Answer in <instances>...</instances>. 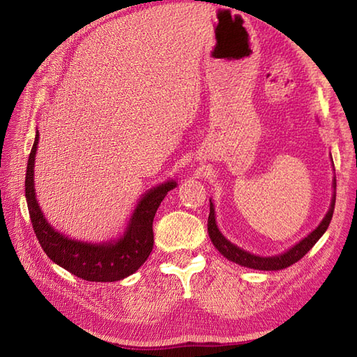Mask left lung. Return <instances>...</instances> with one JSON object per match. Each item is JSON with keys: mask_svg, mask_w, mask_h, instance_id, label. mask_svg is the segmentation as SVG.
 Returning <instances> with one entry per match:
<instances>
[{"mask_svg": "<svg viewBox=\"0 0 357 357\" xmlns=\"http://www.w3.org/2000/svg\"><path fill=\"white\" fill-rule=\"evenodd\" d=\"M333 187H335V190H336V179H333ZM335 202H336V195H333L330 210H328V213L325 215V218L322 219V222L317 225L307 238L299 241L298 244L293 245L291 248H288L285 253H280L278 256H268V257L256 256V255L245 252V250L239 248L238 245L231 244L229 239H225L216 225L215 207L211 201H210V215H208V224H207L208 236H210L211 242H213V245L219 250V253L224 255V257H227L229 261H233V262L242 265V267H248V268H255V270H265V271L282 270V268L290 267V265L298 262L299 259H302V257H304L310 252V250L313 248L316 242L321 239V236L330 225V221L333 218V211H335Z\"/></svg>", "mask_w": 357, "mask_h": 357, "instance_id": "obj_1", "label": "left lung"}]
</instances>
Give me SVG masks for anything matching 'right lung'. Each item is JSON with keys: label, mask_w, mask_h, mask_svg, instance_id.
Here are the masks:
<instances>
[{"label": "right lung", "mask_w": 357, "mask_h": 357, "mask_svg": "<svg viewBox=\"0 0 357 357\" xmlns=\"http://www.w3.org/2000/svg\"><path fill=\"white\" fill-rule=\"evenodd\" d=\"M38 139H40V133L36 130L26 172V201L33 231L44 253L72 275L84 280H92V282H115V280L133 275L147 261L153 248V218L165 195L176 187V183L167 181L142 195L128 221L124 236H121L118 241L90 244V242L70 239L56 231L45 221L38 206L33 185Z\"/></svg>", "instance_id": "1"}]
</instances>
